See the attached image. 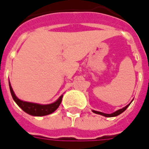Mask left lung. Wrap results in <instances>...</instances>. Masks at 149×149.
<instances>
[{"label": "left lung", "mask_w": 149, "mask_h": 149, "mask_svg": "<svg viewBox=\"0 0 149 149\" xmlns=\"http://www.w3.org/2000/svg\"><path fill=\"white\" fill-rule=\"evenodd\" d=\"M131 102H132V101H131ZM131 102H130L128 105H127L125 107H124V108H122V109H118V110H116V111L113 112V113H102V112L95 111V110H93V112L96 114H100V115H102V116H106V117H113V116H118V115H120V113H122L123 112L125 111L127 108V107L130 106V104L131 103Z\"/></svg>", "instance_id": "left-lung-1"}]
</instances>
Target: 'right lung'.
Instances as JSON below:
<instances>
[{"label": "right lung", "mask_w": 149, "mask_h": 149, "mask_svg": "<svg viewBox=\"0 0 149 149\" xmlns=\"http://www.w3.org/2000/svg\"><path fill=\"white\" fill-rule=\"evenodd\" d=\"M9 87H10L11 96H12L14 101L17 103L18 107H20L21 109H22L24 112H25L26 113L34 116H46V115H49V114L54 113L58 108L59 106L61 105L62 98H63V95H61L56 101H55L53 103L47 105L39 104V103H35V102H25V101L19 100L16 96L15 93H14L13 89H12L11 84H10V81H9Z\"/></svg>", "instance_id": "add662e5"}]
</instances>
